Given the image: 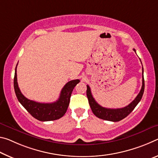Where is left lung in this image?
Wrapping results in <instances>:
<instances>
[{
    "instance_id": "left-lung-1",
    "label": "left lung",
    "mask_w": 158,
    "mask_h": 158,
    "mask_svg": "<svg viewBox=\"0 0 158 158\" xmlns=\"http://www.w3.org/2000/svg\"><path fill=\"white\" fill-rule=\"evenodd\" d=\"M134 51L136 52L135 49H134ZM142 71H143V76H142V87L141 91L133 102H131L130 104L124 108H115H115H107L102 107V106H100L95 101L92 94L90 87H89V85H87V97L88 98L89 104L93 113L97 118L102 119V120L112 121V122H118V121L126 118L134 109V108L136 106V105L140 102L142 96L143 94L145 87L143 78V68H142Z\"/></svg>"
}]
</instances>
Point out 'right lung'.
I'll use <instances>...</instances> for the list:
<instances>
[{
	"label": "right lung",
	"instance_id": "obj_1",
	"mask_svg": "<svg viewBox=\"0 0 158 158\" xmlns=\"http://www.w3.org/2000/svg\"><path fill=\"white\" fill-rule=\"evenodd\" d=\"M17 66L14 77L15 92L18 101L26 110L33 118L40 121L55 120L64 116L69 107L71 93L76 85L80 82V80H73L67 82L61 89L60 96L56 102L48 103L36 102L28 99L21 92L17 83Z\"/></svg>",
	"mask_w": 158,
	"mask_h": 158
}]
</instances>
